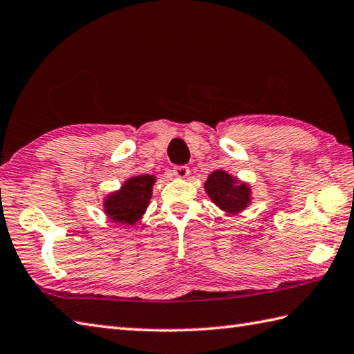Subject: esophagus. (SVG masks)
<instances>
[{"instance_id":"34e87169","label":"esophagus","mask_w":354,"mask_h":354,"mask_svg":"<svg viewBox=\"0 0 354 354\" xmlns=\"http://www.w3.org/2000/svg\"><path fill=\"white\" fill-rule=\"evenodd\" d=\"M172 174H174L176 177L185 178V177L189 176V168H187L186 165H178V167H174V168H172Z\"/></svg>"}]
</instances>
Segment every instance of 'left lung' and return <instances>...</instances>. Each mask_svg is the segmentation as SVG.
Returning <instances> with one entry per match:
<instances>
[{
  "label": "left lung",
  "instance_id": "obj_1",
  "mask_svg": "<svg viewBox=\"0 0 354 354\" xmlns=\"http://www.w3.org/2000/svg\"><path fill=\"white\" fill-rule=\"evenodd\" d=\"M205 186L214 203L227 212L241 211L250 200L249 187L244 183L236 185L235 180L223 171L212 172Z\"/></svg>",
  "mask_w": 354,
  "mask_h": 354
}]
</instances>
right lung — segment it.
I'll return each mask as SVG.
<instances>
[{
	"label": "right lung",
	"instance_id": "right-lung-1",
	"mask_svg": "<svg viewBox=\"0 0 354 354\" xmlns=\"http://www.w3.org/2000/svg\"><path fill=\"white\" fill-rule=\"evenodd\" d=\"M153 176L129 178L122 189L105 201V212L113 221L133 225L142 217L153 192Z\"/></svg>",
	"mask_w": 354,
	"mask_h": 354
}]
</instances>
